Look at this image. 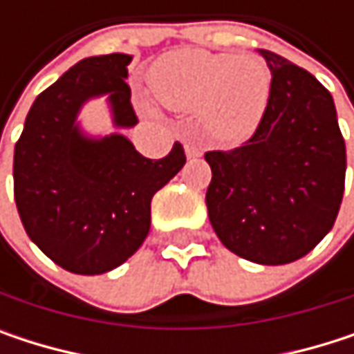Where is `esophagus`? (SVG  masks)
I'll return each mask as SVG.
<instances>
[{"label": "esophagus", "instance_id": "esophagus-1", "mask_svg": "<svg viewBox=\"0 0 354 354\" xmlns=\"http://www.w3.org/2000/svg\"><path fill=\"white\" fill-rule=\"evenodd\" d=\"M184 151H186V158H188V160H196V158L203 156V149H201L198 145H194V143H186V145H184Z\"/></svg>", "mask_w": 354, "mask_h": 354}]
</instances>
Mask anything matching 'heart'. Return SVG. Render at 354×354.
I'll return each instance as SVG.
<instances>
[{
    "instance_id": "heart-1",
    "label": "heart",
    "mask_w": 354,
    "mask_h": 354,
    "mask_svg": "<svg viewBox=\"0 0 354 354\" xmlns=\"http://www.w3.org/2000/svg\"><path fill=\"white\" fill-rule=\"evenodd\" d=\"M147 80L164 106L198 110L205 133L225 145H238L256 131L270 94V71L258 57L201 48L166 53Z\"/></svg>"
}]
</instances>
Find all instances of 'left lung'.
Returning a JSON list of instances; mask_svg holds the SVG:
<instances>
[{
    "label": "left lung",
    "instance_id": "obj_1",
    "mask_svg": "<svg viewBox=\"0 0 354 354\" xmlns=\"http://www.w3.org/2000/svg\"><path fill=\"white\" fill-rule=\"evenodd\" d=\"M260 124L244 145L207 151V209L221 244L256 264L304 258L332 230L344 192L346 147L330 92L277 53Z\"/></svg>",
    "mask_w": 354,
    "mask_h": 354
}]
</instances>
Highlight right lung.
Here are the masks:
<instances>
[{"label":"right lung","instance_id":"1","mask_svg":"<svg viewBox=\"0 0 354 354\" xmlns=\"http://www.w3.org/2000/svg\"><path fill=\"white\" fill-rule=\"evenodd\" d=\"M131 55L90 57L38 94L14 149V198L28 238L75 274H102L131 258L149 234L151 198L182 170L180 143L143 158L122 135L86 137L77 114L108 94L116 127L139 122L127 65Z\"/></svg>","mask_w":354,"mask_h":354}]
</instances>
